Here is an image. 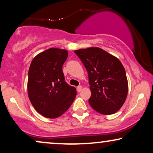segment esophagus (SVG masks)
<instances>
[{"instance_id": "esophagus-1", "label": "esophagus", "mask_w": 153, "mask_h": 153, "mask_svg": "<svg viewBox=\"0 0 153 153\" xmlns=\"http://www.w3.org/2000/svg\"><path fill=\"white\" fill-rule=\"evenodd\" d=\"M82 86H81V85H79V86H77V88H76V89H77V91L78 92H81V90H82Z\"/></svg>"}]
</instances>
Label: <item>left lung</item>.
<instances>
[{
  "mask_svg": "<svg viewBox=\"0 0 153 153\" xmlns=\"http://www.w3.org/2000/svg\"><path fill=\"white\" fill-rule=\"evenodd\" d=\"M74 53L88 74L90 105L100 114H115L124 104L128 92L126 72L121 62L97 47L76 50Z\"/></svg>",
  "mask_w": 153,
  "mask_h": 153,
  "instance_id": "1",
  "label": "left lung"
}]
</instances>
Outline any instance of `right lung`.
Wrapping results in <instances>:
<instances>
[{
  "label": "right lung",
  "mask_w": 153,
  "mask_h": 153,
  "mask_svg": "<svg viewBox=\"0 0 153 153\" xmlns=\"http://www.w3.org/2000/svg\"><path fill=\"white\" fill-rule=\"evenodd\" d=\"M65 49L51 48L33 58L28 70V97L35 109L48 118H58L70 108L76 90L65 80Z\"/></svg>",
  "instance_id": "add662e5"
}]
</instances>
